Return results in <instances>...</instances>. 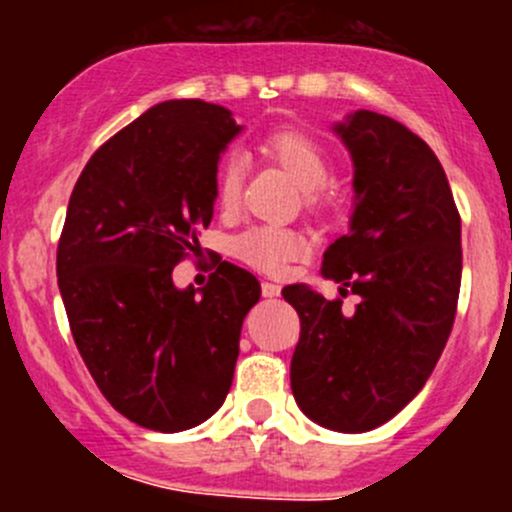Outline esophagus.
<instances>
[{
    "label": "esophagus",
    "instance_id": "esophagus-1",
    "mask_svg": "<svg viewBox=\"0 0 512 512\" xmlns=\"http://www.w3.org/2000/svg\"><path fill=\"white\" fill-rule=\"evenodd\" d=\"M282 287L275 285V282H262V297H280Z\"/></svg>",
    "mask_w": 512,
    "mask_h": 512
}]
</instances>
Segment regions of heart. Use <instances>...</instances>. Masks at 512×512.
Here are the masks:
<instances>
[{"instance_id": "obj_1", "label": "heart", "mask_w": 512, "mask_h": 512, "mask_svg": "<svg viewBox=\"0 0 512 512\" xmlns=\"http://www.w3.org/2000/svg\"><path fill=\"white\" fill-rule=\"evenodd\" d=\"M260 153L292 175L294 183L304 190V203L312 213H324V210L334 208L337 195L324 185L329 170H332V160H329L327 146L314 133L294 126L275 128L260 141ZM242 180H245V168L240 160L225 158L215 173V195L225 210L240 203ZM232 250L255 270L275 275L287 262L297 260L299 255L307 252V240L287 227L260 225L235 237Z\"/></svg>"}]
</instances>
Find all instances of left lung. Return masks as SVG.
I'll return each mask as SVG.
<instances>
[{"label":"left lung","mask_w":512,"mask_h":512,"mask_svg":"<svg viewBox=\"0 0 512 512\" xmlns=\"http://www.w3.org/2000/svg\"><path fill=\"white\" fill-rule=\"evenodd\" d=\"M354 163L349 232L324 252L322 277L359 304L307 285L282 297L299 332L289 379L304 416L342 433L394 418L423 389L456 319L461 215L436 153L404 123L354 111L334 123Z\"/></svg>","instance_id":"obj_1"}]
</instances>
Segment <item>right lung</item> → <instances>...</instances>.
<instances>
[{
    "instance_id": "right-lung-1",
    "label": "right lung",
    "mask_w": 512,
    "mask_h": 512,
    "mask_svg": "<svg viewBox=\"0 0 512 512\" xmlns=\"http://www.w3.org/2000/svg\"><path fill=\"white\" fill-rule=\"evenodd\" d=\"M240 131L223 106L163 101L108 138L71 193L56 250L71 334L108 404L151 431H185L223 406L260 299V282L230 262L203 289L173 285L213 220L220 156Z\"/></svg>"
}]
</instances>
